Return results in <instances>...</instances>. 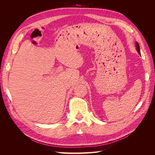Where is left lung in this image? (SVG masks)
Returning a JSON list of instances; mask_svg holds the SVG:
<instances>
[{
  "instance_id": "1",
  "label": "left lung",
  "mask_w": 155,
  "mask_h": 155,
  "mask_svg": "<svg viewBox=\"0 0 155 155\" xmlns=\"http://www.w3.org/2000/svg\"><path fill=\"white\" fill-rule=\"evenodd\" d=\"M136 48H137V51H138V53L141 55V54H140V46H139V44L137 43H136Z\"/></svg>"
}]
</instances>
